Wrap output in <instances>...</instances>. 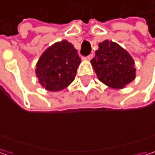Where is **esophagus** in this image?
I'll return each instance as SVG.
<instances>
[{
	"label": "esophagus",
	"mask_w": 155,
	"mask_h": 155,
	"mask_svg": "<svg viewBox=\"0 0 155 155\" xmlns=\"http://www.w3.org/2000/svg\"><path fill=\"white\" fill-rule=\"evenodd\" d=\"M92 56H93L92 54H89L88 56H85V57H84L83 59H85V60H88V61H90V60H91V59L92 58Z\"/></svg>",
	"instance_id": "1"
}]
</instances>
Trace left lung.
Returning <instances> with one entry per match:
<instances>
[{
    "label": "left lung",
    "instance_id": "8db88e82",
    "mask_svg": "<svg viewBox=\"0 0 155 155\" xmlns=\"http://www.w3.org/2000/svg\"><path fill=\"white\" fill-rule=\"evenodd\" d=\"M91 63L99 80L110 88L122 89L136 78L132 56L115 42L100 43Z\"/></svg>",
    "mask_w": 155,
    "mask_h": 155
}]
</instances>
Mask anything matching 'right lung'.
<instances>
[{
	"instance_id": "obj_1",
	"label": "right lung",
	"mask_w": 155,
	"mask_h": 155,
	"mask_svg": "<svg viewBox=\"0 0 155 155\" xmlns=\"http://www.w3.org/2000/svg\"><path fill=\"white\" fill-rule=\"evenodd\" d=\"M80 64L77 50L68 41L62 40L41 54L36 65V74L46 90L59 91L73 82Z\"/></svg>"
}]
</instances>
